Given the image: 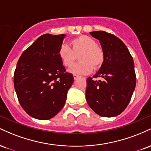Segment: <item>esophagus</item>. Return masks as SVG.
I'll return each mask as SVG.
<instances>
[{"label":"esophagus","mask_w":151,"mask_h":151,"mask_svg":"<svg viewBox=\"0 0 151 151\" xmlns=\"http://www.w3.org/2000/svg\"><path fill=\"white\" fill-rule=\"evenodd\" d=\"M73 77H74V80H76V79H77V78H79V75H77V74H74V75H73Z\"/></svg>","instance_id":"1"}]
</instances>
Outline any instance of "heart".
<instances>
[{"mask_svg":"<svg viewBox=\"0 0 151 151\" xmlns=\"http://www.w3.org/2000/svg\"><path fill=\"white\" fill-rule=\"evenodd\" d=\"M72 48L67 45H62L58 50V56L67 67H70L77 60L81 62L72 66L69 72L74 74H87L95 68L100 67L104 60V53L92 37L81 35L71 40Z\"/></svg>","mask_w":151,"mask_h":151,"instance_id":"heart-1","label":"heart"}]
</instances>
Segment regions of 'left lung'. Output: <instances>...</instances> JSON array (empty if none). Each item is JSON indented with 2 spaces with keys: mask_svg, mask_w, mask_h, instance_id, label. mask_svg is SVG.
<instances>
[{
  "mask_svg": "<svg viewBox=\"0 0 151 151\" xmlns=\"http://www.w3.org/2000/svg\"><path fill=\"white\" fill-rule=\"evenodd\" d=\"M99 40L104 60L93 78L86 79V99L93 111L104 117L116 116L131 101L136 87L134 62L127 47L113 34L105 31L90 32Z\"/></svg>",
  "mask_w": 151,
  "mask_h": 151,
  "instance_id": "1",
  "label": "left lung"
}]
</instances>
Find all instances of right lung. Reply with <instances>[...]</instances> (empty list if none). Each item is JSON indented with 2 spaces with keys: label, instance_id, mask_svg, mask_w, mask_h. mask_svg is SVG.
<instances>
[{
  "label": "right lung",
  "instance_id": "right-lung-1",
  "mask_svg": "<svg viewBox=\"0 0 151 151\" xmlns=\"http://www.w3.org/2000/svg\"><path fill=\"white\" fill-rule=\"evenodd\" d=\"M65 34H45L27 48L14 73V87L20 104L30 116L47 120L63 108L74 82L58 56Z\"/></svg>",
  "mask_w": 151,
  "mask_h": 151
}]
</instances>
